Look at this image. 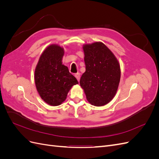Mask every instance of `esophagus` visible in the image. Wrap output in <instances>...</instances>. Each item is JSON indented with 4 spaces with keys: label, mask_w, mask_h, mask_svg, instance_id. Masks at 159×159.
I'll use <instances>...</instances> for the list:
<instances>
[{
    "label": "esophagus",
    "mask_w": 159,
    "mask_h": 159,
    "mask_svg": "<svg viewBox=\"0 0 159 159\" xmlns=\"http://www.w3.org/2000/svg\"><path fill=\"white\" fill-rule=\"evenodd\" d=\"M75 77L76 78V79L78 80V81H79L80 80V73H77L75 74Z\"/></svg>",
    "instance_id": "obj_1"
}]
</instances>
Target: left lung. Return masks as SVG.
I'll return each instance as SVG.
<instances>
[{"label":"left lung","mask_w":159,"mask_h":159,"mask_svg":"<svg viewBox=\"0 0 159 159\" xmlns=\"http://www.w3.org/2000/svg\"><path fill=\"white\" fill-rule=\"evenodd\" d=\"M85 71L80 84L88 102L102 106L112 100L117 92L121 78L120 66L116 57L102 42L84 47Z\"/></svg>","instance_id":"obj_1"}]
</instances>
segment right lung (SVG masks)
I'll return each instance as SVG.
<instances>
[{
    "mask_svg": "<svg viewBox=\"0 0 159 159\" xmlns=\"http://www.w3.org/2000/svg\"><path fill=\"white\" fill-rule=\"evenodd\" d=\"M64 54L62 48L50 45L42 53L35 70L37 91L41 98L52 106L64 102L71 88L78 84L68 67L62 64Z\"/></svg>",
    "mask_w": 159,
    "mask_h": 159,
    "instance_id": "1",
    "label": "right lung"
}]
</instances>
